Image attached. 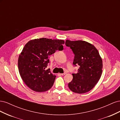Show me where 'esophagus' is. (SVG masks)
Wrapping results in <instances>:
<instances>
[{"instance_id":"1","label":"esophagus","mask_w":120,"mask_h":120,"mask_svg":"<svg viewBox=\"0 0 120 120\" xmlns=\"http://www.w3.org/2000/svg\"><path fill=\"white\" fill-rule=\"evenodd\" d=\"M60 75H66V73H63V74H60Z\"/></svg>"}]
</instances>
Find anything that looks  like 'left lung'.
<instances>
[{
  "mask_svg": "<svg viewBox=\"0 0 120 120\" xmlns=\"http://www.w3.org/2000/svg\"><path fill=\"white\" fill-rule=\"evenodd\" d=\"M66 45L75 54L73 64L79 66L77 74H72L73 79L68 83L71 91L78 94L89 92L95 85L102 74L103 61L95 46L86 41L66 40Z\"/></svg>",
  "mask_w": 120,
  "mask_h": 120,
  "instance_id": "1",
  "label": "left lung"
}]
</instances>
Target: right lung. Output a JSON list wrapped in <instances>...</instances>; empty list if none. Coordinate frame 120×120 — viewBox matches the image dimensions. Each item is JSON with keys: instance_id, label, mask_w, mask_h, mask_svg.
Wrapping results in <instances>:
<instances>
[{"instance_id": "obj_1", "label": "right lung", "mask_w": 120, "mask_h": 120, "mask_svg": "<svg viewBox=\"0 0 120 120\" xmlns=\"http://www.w3.org/2000/svg\"><path fill=\"white\" fill-rule=\"evenodd\" d=\"M64 41L42 38L30 40L19 54L18 67L19 74L28 88L37 92L47 91L52 86L56 76L50 69L46 70L49 56L56 50H63Z\"/></svg>"}]
</instances>
